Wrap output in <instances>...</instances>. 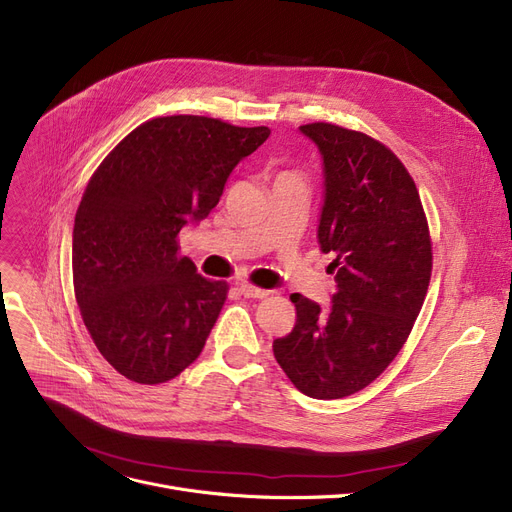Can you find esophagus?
Returning <instances> with one entry per match:
<instances>
[{"label": "esophagus", "mask_w": 512, "mask_h": 512, "mask_svg": "<svg viewBox=\"0 0 512 512\" xmlns=\"http://www.w3.org/2000/svg\"><path fill=\"white\" fill-rule=\"evenodd\" d=\"M240 295H244L247 299H265L272 291H265V288H257L253 284H240L238 286Z\"/></svg>", "instance_id": "esophagus-1"}]
</instances>
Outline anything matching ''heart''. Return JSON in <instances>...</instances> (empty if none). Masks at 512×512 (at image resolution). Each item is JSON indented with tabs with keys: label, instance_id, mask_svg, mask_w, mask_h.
I'll list each match as a JSON object with an SVG mask.
<instances>
[{
	"label": "heart",
	"instance_id": "obj_1",
	"mask_svg": "<svg viewBox=\"0 0 512 512\" xmlns=\"http://www.w3.org/2000/svg\"><path fill=\"white\" fill-rule=\"evenodd\" d=\"M282 175H293V173H282Z\"/></svg>",
	"mask_w": 512,
	"mask_h": 512
}]
</instances>
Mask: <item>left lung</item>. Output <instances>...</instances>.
<instances>
[{"mask_svg":"<svg viewBox=\"0 0 512 512\" xmlns=\"http://www.w3.org/2000/svg\"><path fill=\"white\" fill-rule=\"evenodd\" d=\"M322 154V253L337 293L322 307L295 293V328L274 341L291 383L314 399L368 387L404 347L425 301L433 253L416 184L395 154L332 123L299 127Z\"/></svg>","mask_w":512,"mask_h":512,"instance_id":"8db88e82","label":"left lung"}]
</instances>
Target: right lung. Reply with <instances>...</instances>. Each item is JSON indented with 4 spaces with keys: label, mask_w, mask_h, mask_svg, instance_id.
Segmentation results:
<instances>
[{
    "label": "right lung",
    "mask_w": 512,
    "mask_h": 512,
    "mask_svg": "<svg viewBox=\"0 0 512 512\" xmlns=\"http://www.w3.org/2000/svg\"><path fill=\"white\" fill-rule=\"evenodd\" d=\"M268 136V127L159 117L92 175L73 228L75 299L98 351L125 379L167 383L201 355L228 284L198 274L177 234L211 213L232 169Z\"/></svg>",
    "instance_id": "obj_1"
}]
</instances>
